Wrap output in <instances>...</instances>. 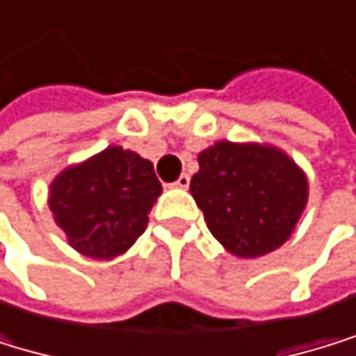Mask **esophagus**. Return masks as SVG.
I'll return each mask as SVG.
<instances>
[{"label": "esophagus", "instance_id": "34e87169", "mask_svg": "<svg viewBox=\"0 0 356 356\" xmlns=\"http://www.w3.org/2000/svg\"><path fill=\"white\" fill-rule=\"evenodd\" d=\"M190 186V177L188 175H181L179 179H177L175 184H172V188H179V190H186Z\"/></svg>", "mask_w": 356, "mask_h": 356}]
</instances>
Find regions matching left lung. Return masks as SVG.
Wrapping results in <instances>:
<instances>
[{
  "mask_svg": "<svg viewBox=\"0 0 356 356\" xmlns=\"http://www.w3.org/2000/svg\"><path fill=\"white\" fill-rule=\"evenodd\" d=\"M190 192L211 236L231 255L255 259L292 238L309 199V181L275 145L218 140L199 153Z\"/></svg>",
  "mask_w": 356,
  "mask_h": 356,
  "instance_id": "8db88e82",
  "label": "left lung"
}]
</instances>
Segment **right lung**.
Here are the masks:
<instances>
[{"label":"right lung","mask_w":356,"mask_h":356,"mask_svg":"<svg viewBox=\"0 0 356 356\" xmlns=\"http://www.w3.org/2000/svg\"><path fill=\"white\" fill-rule=\"evenodd\" d=\"M160 194L153 164L112 145L62 168L49 184L47 205L73 250L90 259H114L145 233Z\"/></svg>","instance_id":"add662e5"}]
</instances>
